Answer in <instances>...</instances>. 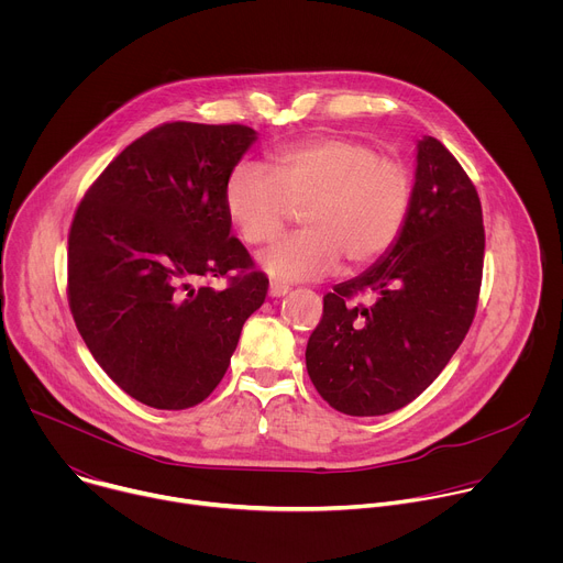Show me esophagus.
<instances>
[{
	"label": "esophagus",
	"instance_id": "34e87169",
	"mask_svg": "<svg viewBox=\"0 0 563 563\" xmlns=\"http://www.w3.org/2000/svg\"><path fill=\"white\" fill-rule=\"evenodd\" d=\"M289 291V287H285V285H278V283H272L269 285V296L272 298H280V296H285Z\"/></svg>",
	"mask_w": 563,
	"mask_h": 563
}]
</instances>
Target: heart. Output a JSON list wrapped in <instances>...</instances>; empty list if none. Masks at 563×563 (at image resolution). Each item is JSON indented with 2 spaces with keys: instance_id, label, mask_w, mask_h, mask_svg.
<instances>
[{
  "instance_id": "1",
  "label": "heart",
  "mask_w": 563,
  "mask_h": 563,
  "mask_svg": "<svg viewBox=\"0 0 563 563\" xmlns=\"http://www.w3.org/2000/svg\"><path fill=\"white\" fill-rule=\"evenodd\" d=\"M274 172L238 163L222 189L224 211L250 245L265 243L300 210L302 231L280 235L261 252V269L276 283L316 280L341 254L363 267L387 254L410 218L415 185L400 159L369 142L323 135L287 144L272 155Z\"/></svg>"
}]
</instances>
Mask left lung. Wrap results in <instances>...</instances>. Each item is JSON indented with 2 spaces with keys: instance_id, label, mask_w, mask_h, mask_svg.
<instances>
[{
  "instance_id": "obj_1",
  "label": "left lung",
  "mask_w": 563,
  "mask_h": 563,
  "mask_svg": "<svg viewBox=\"0 0 563 563\" xmlns=\"http://www.w3.org/2000/svg\"><path fill=\"white\" fill-rule=\"evenodd\" d=\"M486 231L478 194L456 157L426 135L410 218L396 245L323 298L307 374L350 417L406 408L448 365L476 313ZM365 292L369 303L355 298Z\"/></svg>"
}]
</instances>
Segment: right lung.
I'll use <instances>...</instances> for the list:
<instances>
[{
  "label": "right lung",
  "instance_id": "1",
  "mask_svg": "<svg viewBox=\"0 0 563 563\" xmlns=\"http://www.w3.org/2000/svg\"><path fill=\"white\" fill-rule=\"evenodd\" d=\"M254 140L245 124H159L113 159L73 216L66 291L77 332L148 408L202 404L265 302L269 280L229 235L222 200ZM198 277L228 287L194 288Z\"/></svg>",
  "mask_w": 563,
  "mask_h": 563
}]
</instances>
